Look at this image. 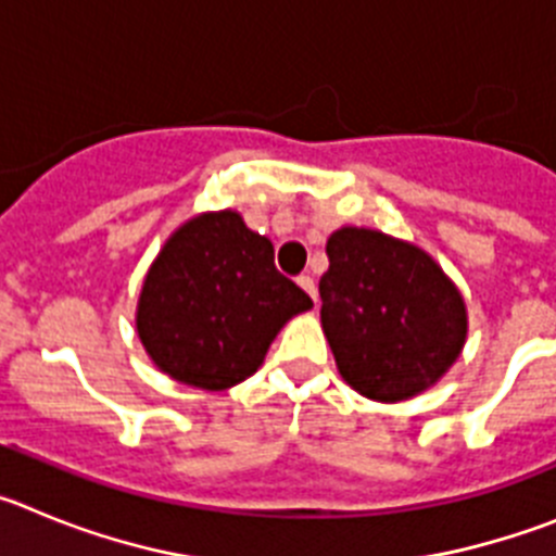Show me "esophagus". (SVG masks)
<instances>
[{"label": "esophagus", "instance_id": "esophagus-1", "mask_svg": "<svg viewBox=\"0 0 556 556\" xmlns=\"http://www.w3.org/2000/svg\"><path fill=\"white\" fill-rule=\"evenodd\" d=\"M298 283H301L303 292H306L308 298H312V301L317 303V283H314L312 275H301V278H298Z\"/></svg>", "mask_w": 556, "mask_h": 556}]
</instances>
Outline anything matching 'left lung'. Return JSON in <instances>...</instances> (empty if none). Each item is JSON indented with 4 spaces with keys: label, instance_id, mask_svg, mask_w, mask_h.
I'll return each mask as SVG.
<instances>
[{
    "label": "left lung",
    "instance_id": "left-lung-1",
    "mask_svg": "<svg viewBox=\"0 0 556 556\" xmlns=\"http://www.w3.org/2000/svg\"><path fill=\"white\" fill-rule=\"evenodd\" d=\"M326 253L320 320L339 376L381 404L434 387L468 337L465 301L443 267L370 228L333 230Z\"/></svg>",
    "mask_w": 556,
    "mask_h": 556
}]
</instances>
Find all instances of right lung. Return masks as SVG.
<instances>
[{
	"label": "right lung",
	"instance_id": "1",
	"mask_svg": "<svg viewBox=\"0 0 556 556\" xmlns=\"http://www.w3.org/2000/svg\"><path fill=\"white\" fill-rule=\"evenodd\" d=\"M312 298L275 269L267 236L236 211L191 217L144 278L136 331L161 372L219 392L262 367L273 339Z\"/></svg>",
	"mask_w": 556,
	"mask_h": 556
}]
</instances>
